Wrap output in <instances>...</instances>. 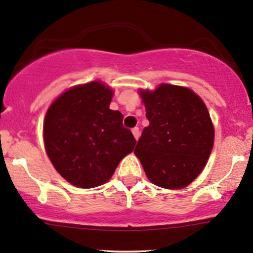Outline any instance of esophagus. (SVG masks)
Returning a JSON list of instances; mask_svg holds the SVG:
<instances>
[{
    "instance_id": "esophagus-1",
    "label": "esophagus",
    "mask_w": 253,
    "mask_h": 253,
    "mask_svg": "<svg viewBox=\"0 0 253 253\" xmlns=\"http://www.w3.org/2000/svg\"><path fill=\"white\" fill-rule=\"evenodd\" d=\"M132 133H133V136L135 138V140H138L139 136H140V130H139L138 127H135V128L132 129Z\"/></svg>"
}]
</instances>
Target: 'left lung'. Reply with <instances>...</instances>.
<instances>
[{"label": "left lung", "instance_id": "obj_1", "mask_svg": "<svg viewBox=\"0 0 253 253\" xmlns=\"http://www.w3.org/2000/svg\"><path fill=\"white\" fill-rule=\"evenodd\" d=\"M150 125L134 150L147 178L164 189H183L202 172L214 145L207 106L187 86L161 83L139 89Z\"/></svg>", "mask_w": 253, "mask_h": 253}]
</instances>
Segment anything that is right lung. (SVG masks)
Instances as JSON below:
<instances>
[{
	"label": "right lung",
	"instance_id": "right-lung-1",
	"mask_svg": "<svg viewBox=\"0 0 253 253\" xmlns=\"http://www.w3.org/2000/svg\"><path fill=\"white\" fill-rule=\"evenodd\" d=\"M114 90L101 81L78 84L48 107L42 136L57 172L77 188L108 182L136 144L123 126V114L109 109Z\"/></svg>",
	"mask_w": 253,
	"mask_h": 253
}]
</instances>
